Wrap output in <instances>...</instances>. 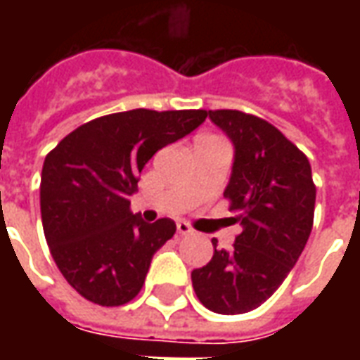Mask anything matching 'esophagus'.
I'll return each mask as SVG.
<instances>
[{
	"label": "esophagus",
	"instance_id": "34e87169",
	"mask_svg": "<svg viewBox=\"0 0 360 360\" xmlns=\"http://www.w3.org/2000/svg\"><path fill=\"white\" fill-rule=\"evenodd\" d=\"M177 233H179V235L193 233V227L188 226L187 221H177Z\"/></svg>",
	"mask_w": 360,
	"mask_h": 360
}]
</instances>
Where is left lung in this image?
I'll return each instance as SVG.
<instances>
[{
  "label": "left lung",
  "mask_w": 360,
  "mask_h": 360,
  "mask_svg": "<svg viewBox=\"0 0 360 360\" xmlns=\"http://www.w3.org/2000/svg\"><path fill=\"white\" fill-rule=\"evenodd\" d=\"M233 144L224 196L243 227L231 250L216 249L191 274L198 301L218 314H243L276 293L309 241L316 187L307 156L268 121L237 110L208 111Z\"/></svg>",
  "instance_id": "obj_1"
}]
</instances>
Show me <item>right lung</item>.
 <instances>
[{
  "instance_id": "obj_1",
  "label": "right lung",
  "mask_w": 360,
  "mask_h": 360,
  "mask_svg": "<svg viewBox=\"0 0 360 360\" xmlns=\"http://www.w3.org/2000/svg\"><path fill=\"white\" fill-rule=\"evenodd\" d=\"M204 110H129L69 133L44 160L40 212L59 271L89 301L119 307L142 289L152 257L175 233L129 210L144 164L206 119Z\"/></svg>"
}]
</instances>
